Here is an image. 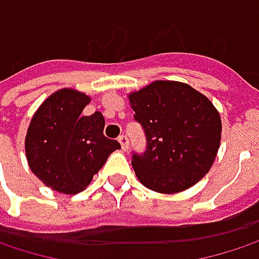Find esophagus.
Here are the masks:
<instances>
[{
    "label": "esophagus",
    "mask_w": 259,
    "mask_h": 259,
    "mask_svg": "<svg viewBox=\"0 0 259 259\" xmlns=\"http://www.w3.org/2000/svg\"><path fill=\"white\" fill-rule=\"evenodd\" d=\"M118 142L121 144V148H123L124 151L129 148V139H127V136H126V135H120V138H118Z\"/></svg>",
    "instance_id": "esophagus-1"
}]
</instances>
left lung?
I'll return each mask as SVG.
<instances>
[{"instance_id":"1","label":"left lung","mask_w":259,"mask_h":259,"mask_svg":"<svg viewBox=\"0 0 259 259\" xmlns=\"http://www.w3.org/2000/svg\"><path fill=\"white\" fill-rule=\"evenodd\" d=\"M127 97L147 136L145 153L132 159L138 180L159 193L196 184L221 145L222 121L210 99L177 80H154Z\"/></svg>"}]
</instances>
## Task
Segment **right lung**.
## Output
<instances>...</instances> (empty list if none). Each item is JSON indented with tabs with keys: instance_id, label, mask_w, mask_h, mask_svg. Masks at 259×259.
I'll return each mask as SVG.
<instances>
[{
	"instance_id": "obj_1",
	"label": "right lung",
	"mask_w": 259,
	"mask_h": 259,
	"mask_svg": "<svg viewBox=\"0 0 259 259\" xmlns=\"http://www.w3.org/2000/svg\"><path fill=\"white\" fill-rule=\"evenodd\" d=\"M91 97L73 88L52 93L34 112L25 136L29 169L55 192H82L121 145L103 135L102 112L82 115Z\"/></svg>"
}]
</instances>
